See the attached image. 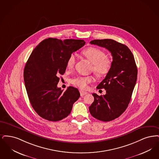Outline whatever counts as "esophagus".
<instances>
[{
	"label": "esophagus",
	"instance_id": "obj_1",
	"mask_svg": "<svg viewBox=\"0 0 159 159\" xmlns=\"http://www.w3.org/2000/svg\"><path fill=\"white\" fill-rule=\"evenodd\" d=\"M87 94V92H85V91H84L83 90H80V94H81V96H83L85 94Z\"/></svg>",
	"mask_w": 159,
	"mask_h": 159
}]
</instances>
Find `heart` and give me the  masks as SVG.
Masks as SVG:
<instances>
[{
    "label": "heart",
    "instance_id": "heart-1",
    "mask_svg": "<svg viewBox=\"0 0 159 159\" xmlns=\"http://www.w3.org/2000/svg\"><path fill=\"white\" fill-rule=\"evenodd\" d=\"M83 54L93 64L92 70L98 76H103L107 74L111 68V63L109 59L106 57L103 51L100 48L90 47L83 51ZM75 63V57L74 54L69 56L67 61V67L72 69ZM94 81L92 75L77 76L73 78L70 82L81 90H86L88 85Z\"/></svg>",
    "mask_w": 159,
    "mask_h": 159
}]
</instances>
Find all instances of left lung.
Masks as SVG:
<instances>
[{"label": "left lung", "instance_id": "1", "mask_svg": "<svg viewBox=\"0 0 159 159\" xmlns=\"http://www.w3.org/2000/svg\"><path fill=\"white\" fill-rule=\"evenodd\" d=\"M91 44L107 49L113 57L109 72L97 87L106 94L93 93L94 101L89 107L91 115L103 122L120 116L128 106L137 79V68L131 51L126 46L111 39L94 40Z\"/></svg>", "mask_w": 159, "mask_h": 159}]
</instances>
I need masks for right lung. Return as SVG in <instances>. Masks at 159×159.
<instances>
[{
    "instance_id": "add662e5",
    "label": "right lung",
    "mask_w": 159,
    "mask_h": 159,
    "mask_svg": "<svg viewBox=\"0 0 159 159\" xmlns=\"http://www.w3.org/2000/svg\"><path fill=\"white\" fill-rule=\"evenodd\" d=\"M85 43L83 40L48 38L30 56L24 70V83L30 103L42 118L53 122L62 120L69 115L79 98L76 88L70 86L63 91L57 85L58 76L65 72L69 56Z\"/></svg>"
}]
</instances>
